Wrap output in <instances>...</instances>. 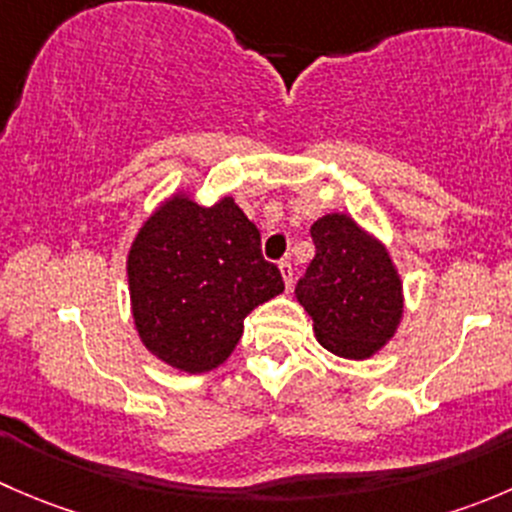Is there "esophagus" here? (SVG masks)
<instances>
[{"instance_id":"34e87169","label":"esophagus","mask_w":512,"mask_h":512,"mask_svg":"<svg viewBox=\"0 0 512 512\" xmlns=\"http://www.w3.org/2000/svg\"><path fill=\"white\" fill-rule=\"evenodd\" d=\"M280 272H282V280H285V285H287V289H289V287H292V280H294V267H292V262L282 260V262H280Z\"/></svg>"}]
</instances>
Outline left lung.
I'll return each instance as SVG.
<instances>
[{
  "label": "left lung",
  "mask_w": 512,
  "mask_h": 512,
  "mask_svg": "<svg viewBox=\"0 0 512 512\" xmlns=\"http://www.w3.org/2000/svg\"><path fill=\"white\" fill-rule=\"evenodd\" d=\"M309 232L317 252L294 294L314 319L324 349L369 359L394 337L401 319L404 299L394 262L349 215H324Z\"/></svg>",
  "instance_id": "8db88e82"
}]
</instances>
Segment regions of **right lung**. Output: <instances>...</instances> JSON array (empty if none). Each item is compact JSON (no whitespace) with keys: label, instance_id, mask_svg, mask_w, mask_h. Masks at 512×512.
Returning a JSON list of instances; mask_svg holds the SVG:
<instances>
[{"label":"right lung","instance_id":"right-lung-1","mask_svg":"<svg viewBox=\"0 0 512 512\" xmlns=\"http://www.w3.org/2000/svg\"><path fill=\"white\" fill-rule=\"evenodd\" d=\"M128 285L141 342L190 374L223 364L247 314L285 289L235 200L203 208L183 195L141 227L128 252Z\"/></svg>","mask_w":512,"mask_h":512}]
</instances>
